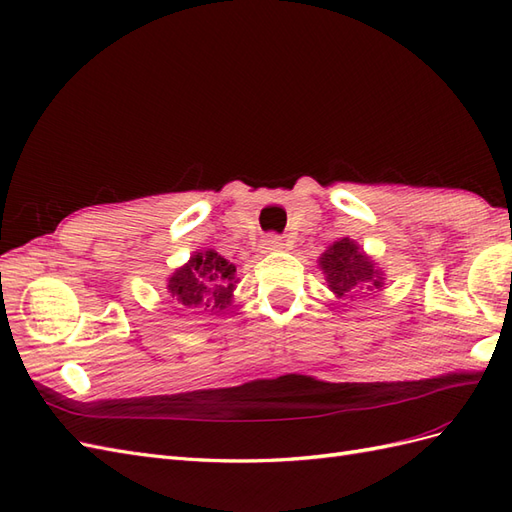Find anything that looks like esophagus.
Listing matches in <instances>:
<instances>
[{
	"label": "esophagus",
	"instance_id": "obj_1",
	"mask_svg": "<svg viewBox=\"0 0 512 512\" xmlns=\"http://www.w3.org/2000/svg\"><path fill=\"white\" fill-rule=\"evenodd\" d=\"M260 247H262V250H265V252H275V250H282L284 241H282V237H278V234L271 232V234H267L265 239L260 241Z\"/></svg>",
	"mask_w": 512,
	"mask_h": 512
}]
</instances>
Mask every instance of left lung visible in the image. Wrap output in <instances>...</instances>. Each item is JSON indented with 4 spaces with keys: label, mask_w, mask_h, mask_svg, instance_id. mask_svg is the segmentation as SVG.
I'll return each mask as SVG.
<instances>
[{
    "label": "left lung",
    "mask_w": 512,
    "mask_h": 512,
    "mask_svg": "<svg viewBox=\"0 0 512 512\" xmlns=\"http://www.w3.org/2000/svg\"><path fill=\"white\" fill-rule=\"evenodd\" d=\"M321 269L327 275L329 288L338 297L372 295L383 286V273L375 269V262L368 260L351 239L336 241L321 256Z\"/></svg>",
    "instance_id": "left-lung-1"
}]
</instances>
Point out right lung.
Here are the masks:
<instances>
[{"mask_svg":"<svg viewBox=\"0 0 512 512\" xmlns=\"http://www.w3.org/2000/svg\"><path fill=\"white\" fill-rule=\"evenodd\" d=\"M234 271V265L217 252H196L185 267L172 275L168 290L181 308L219 312L230 306Z\"/></svg>","mask_w":512,"mask_h":512,"instance_id":"right-lung-1","label":"right lung"}]
</instances>
